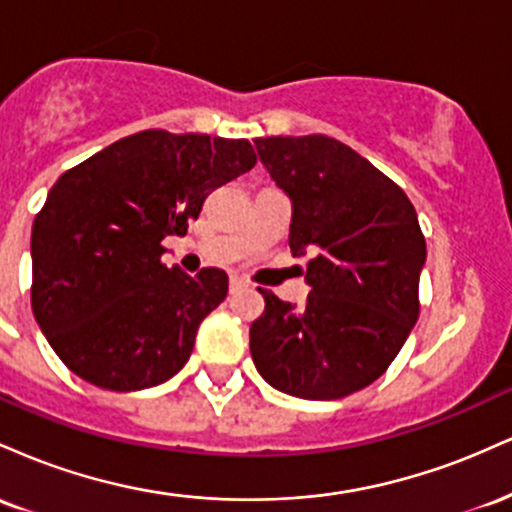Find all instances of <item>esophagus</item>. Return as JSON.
I'll list each match as a JSON object with an SVG mask.
<instances>
[{
    "instance_id": "esophagus-1",
    "label": "esophagus",
    "mask_w": 512,
    "mask_h": 512,
    "mask_svg": "<svg viewBox=\"0 0 512 512\" xmlns=\"http://www.w3.org/2000/svg\"><path fill=\"white\" fill-rule=\"evenodd\" d=\"M245 286H248V284H245L240 276H231V284H228V289H231V293H238V291H243Z\"/></svg>"
}]
</instances>
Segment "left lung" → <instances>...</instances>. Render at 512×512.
Here are the masks:
<instances>
[{"instance_id":"obj_1","label":"left lung","mask_w":512,"mask_h":512,"mask_svg":"<svg viewBox=\"0 0 512 512\" xmlns=\"http://www.w3.org/2000/svg\"><path fill=\"white\" fill-rule=\"evenodd\" d=\"M291 197L289 245L310 252L305 308L262 291L250 354L269 385L301 399H342L385 373L419 317L426 238L402 187L325 134L255 139Z\"/></svg>"}]
</instances>
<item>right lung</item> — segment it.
Listing matches in <instances>:
<instances>
[{
    "instance_id": "add662e5",
    "label": "right lung",
    "mask_w": 512,
    "mask_h": 512,
    "mask_svg": "<svg viewBox=\"0 0 512 512\" xmlns=\"http://www.w3.org/2000/svg\"><path fill=\"white\" fill-rule=\"evenodd\" d=\"M257 163L248 139L144 129L69 168L35 214L31 305L55 354L113 392L166 383L228 293L223 269L161 262L211 190Z\"/></svg>"
}]
</instances>
